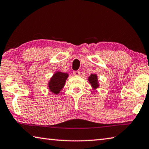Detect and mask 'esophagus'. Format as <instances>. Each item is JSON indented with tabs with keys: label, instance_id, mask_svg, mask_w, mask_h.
Instances as JSON below:
<instances>
[{
	"label": "esophagus",
	"instance_id": "obj_1",
	"mask_svg": "<svg viewBox=\"0 0 149 149\" xmlns=\"http://www.w3.org/2000/svg\"><path fill=\"white\" fill-rule=\"evenodd\" d=\"M80 74V72L79 71H74V75H75V76H77V75H79Z\"/></svg>",
	"mask_w": 149,
	"mask_h": 149
}]
</instances>
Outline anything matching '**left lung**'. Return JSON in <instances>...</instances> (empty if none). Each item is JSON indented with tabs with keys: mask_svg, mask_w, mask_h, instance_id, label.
Instances as JSON below:
<instances>
[{
	"mask_svg": "<svg viewBox=\"0 0 149 149\" xmlns=\"http://www.w3.org/2000/svg\"><path fill=\"white\" fill-rule=\"evenodd\" d=\"M89 83L91 85V86L93 87V89H97L99 87V84H98V79H97V75L96 74H91L88 78Z\"/></svg>",
	"mask_w": 149,
	"mask_h": 149,
	"instance_id": "left-lung-1",
	"label": "left lung"
}]
</instances>
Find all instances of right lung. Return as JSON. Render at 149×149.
<instances>
[{
	"label": "right lung",
	"mask_w": 149,
	"mask_h": 149,
	"mask_svg": "<svg viewBox=\"0 0 149 149\" xmlns=\"http://www.w3.org/2000/svg\"><path fill=\"white\" fill-rule=\"evenodd\" d=\"M68 74L66 73L57 72L52 75L49 83V88L50 91L54 94H58L60 90L64 87Z\"/></svg>",
	"instance_id": "add662e5"
}]
</instances>
